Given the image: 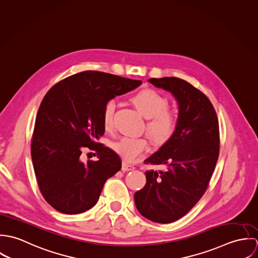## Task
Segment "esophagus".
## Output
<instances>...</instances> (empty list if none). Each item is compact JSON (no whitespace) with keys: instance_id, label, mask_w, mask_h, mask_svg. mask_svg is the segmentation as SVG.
<instances>
[{"instance_id":"1","label":"esophagus","mask_w":258,"mask_h":258,"mask_svg":"<svg viewBox=\"0 0 258 258\" xmlns=\"http://www.w3.org/2000/svg\"><path fill=\"white\" fill-rule=\"evenodd\" d=\"M135 169V167L134 166H132V165H130V164H128V163H126V162H123L122 163V171H132V170H134Z\"/></svg>"}]
</instances>
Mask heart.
Masks as SVG:
<instances>
[{
    "mask_svg": "<svg viewBox=\"0 0 258 258\" xmlns=\"http://www.w3.org/2000/svg\"><path fill=\"white\" fill-rule=\"evenodd\" d=\"M130 101L145 118H147L146 129L152 139L158 144L168 142L176 132L178 126V115L169 107L168 99L154 89H142L131 96ZM115 101L108 100L102 110V124L105 130L113 126ZM112 150L123 161L132 163L137 161L150 149L146 138L123 137L111 145Z\"/></svg>",
    "mask_w": 258,
    "mask_h": 258,
    "instance_id": "heart-1",
    "label": "heart"
}]
</instances>
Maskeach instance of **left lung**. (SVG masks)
Masks as SVG:
<instances>
[{
  "instance_id": "obj_1",
  "label": "left lung",
  "mask_w": 258,
  "mask_h": 258,
  "mask_svg": "<svg viewBox=\"0 0 258 258\" xmlns=\"http://www.w3.org/2000/svg\"><path fill=\"white\" fill-rule=\"evenodd\" d=\"M171 92L179 104L173 137L145 160L165 170L147 171L145 186L134 195L139 213L150 221L170 223L187 214L208 188L220 154V127L210 99L178 77L150 78Z\"/></svg>"
}]
</instances>
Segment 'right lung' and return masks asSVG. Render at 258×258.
Wrapping results in <instances>:
<instances>
[{"label":"right lung","instance_id":"1","mask_svg":"<svg viewBox=\"0 0 258 258\" xmlns=\"http://www.w3.org/2000/svg\"><path fill=\"white\" fill-rule=\"evenodd\" d=\"M101 72H82L54 84L37 111L31 153L39 190L56 211L76 215L91 209L105 182L121 169L111 149L98 143L104 134L105 103L141 85ZM84 147L99 159L83 163Z\"/></svg>","mask_w":258,"mask_h":258}]
</instances>
